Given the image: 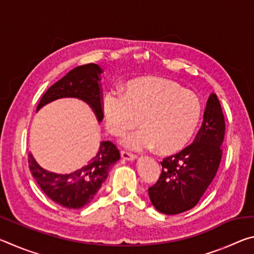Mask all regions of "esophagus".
<instances>
[{
	"instance_id": "1",
	"label": "esophagus",
	"mask_w": 254,
	"mask_h": 254,
	"mask_svg": "<svg viewBox=\"0 0 254 254\" xmlns=\"http://www.w3.org/2000/svg\"><path fill=\"white\" fill-rule=\"evenodd\" d=\"M121 157L124 159V160H135V159L137 158L136 154H133V153L127 152V151H122Z\"/></svg>"
}]
</instances>
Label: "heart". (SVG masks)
I'll return each instance as SVG.
<instances>
[{"label":"heart","instance_id":"heart-1","mask_svg":"<svg viewBox=\"0 0 254 254\" xmlns=\"http://www.w3.org/2000/svg\"><path fill=\"white\" fill-rule=\"evenodd\" d=\"M106 130L122 136L139 124L142 127L123 140L132 150L157 147L162 154L183 150L190 141L201 117L196 94L173 80L140 77L127 81L123 94L104 93L101 102Z\"/></svg>","mask_w":254,"mask_h":254}]
</instances>
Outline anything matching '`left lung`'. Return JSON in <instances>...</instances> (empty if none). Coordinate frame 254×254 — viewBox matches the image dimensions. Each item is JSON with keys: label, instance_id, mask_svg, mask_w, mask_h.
Here are the masks:
<instances>
[{"label": "left lung", "instance_id": "1", "mask_svg": "<svg viewBox=\"0 0 254 254\" xmlns=\"http://www.w3.org/2000/svg\"><path fill=\"white\" fill-rule=\"evenodd\" d=\"M224 135V115L213 93L206 103L204 121L192 143L163 159L160 177L148 189L150 200L158 212L175 215L195 207L220 167Z\"/></svg>", "mask_w": 254, "mask_h": 254}]
</instances>
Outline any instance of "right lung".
Here are the masks:
<instances>
[{
  "mask_svg": "<svg viewBox=\"0 0 254 254\" xmlns=\"http://www.w3.org/2000/svg\"><path fill=\"white\" fill-rule=\"evenodd\" d=\"M102 68L96 64L78 66L48 88L41 97L37 111L58 98L76 97L92 107L98 122L103 120L102 87L100 84ZM120 159V151L113 142L103 141L97 153L81 168L71 174L50 173L38 165L29 153V168L41 190L55 203L66 208L77 209L91 203L102 184L105 182L110 168Z\"/></svg>",
  "mask_w": 254,
  "mask_h": 254,
  "instance_id": "obj_1",
  "label": "right lung"
}]
</instances>
